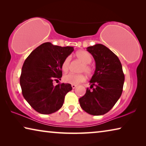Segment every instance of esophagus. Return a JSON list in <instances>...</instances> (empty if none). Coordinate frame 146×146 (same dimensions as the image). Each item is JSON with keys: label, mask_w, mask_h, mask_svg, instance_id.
<instances>
[{"label": "esophagus", "mask_w": 146, "mask_h": 146, "mask_svg": "<svg viewBox=\"0 0 146 146\" xmlns=\"http://www.w3.org/2000/svg\"><path fill=\"white\" fill-rule=\"evenodd\" d=\"M71 87H72V88H73V89H75V88L76 87V85L72 84V85H71Z\"/></svg>", "instance_id": "obj_1"}]
</instances>
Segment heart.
Here are the masks:
<instances>
[{"instance_id": "heart-1", "label": "heart", "mask_w": 146, "mask_h": 146, "mask_svg": "<svg viewBox=\"0 0 146 146\" xmlns=\"http://www.w3.org/2000/svg\"><path fill=\"white\" fill-rule=\"evenodd\" d=\"M75 55L79 60L83 63L82 67L80 68V71L84 72L88 75H90L93 72V69L90 64L92 61L91 55L86 51H78L75 53ZM71 57L70 56L66 57L64 59L62 64V71H68L70 68ZM64 80L66 83H69L70 84H78L80 82H83L86 80V76L83 74H74L68 73L67 75L64 76Z\"/></svg>"}]
</instances>
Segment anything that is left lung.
<instances>
[{"instance_id":"8db88e82","label":"left lung","mask_w":146,"mask_h":146,"mask_svg":"<svg viewBox=\"0 0 146 146\" xmlns=\"http://www.w3.org/2000/svg\"><path fill=\"white\" fill-rule=\"evenodd\" d=\"M87 51L95 59L96 69L90 81V89L87 88L79 102L89 114L102 115L115 106L122 95L124 74L119 58L106 46L95 44L88 47Z\"/></svg>"}]
</instances>
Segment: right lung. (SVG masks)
Here are the masks:
<instances>
[{
    "instance_id": "right-lung-1",
    "label": "right lung",
    "mask_w": 146,
    "mask_h": 146,
    "mask_svg": "<svg viewBox=\"0 0 146 146\" xmlns=\"http://www.w3.org/2000/svg\"><path fill=\"white\" fill-rule=\"evenodd\" d=\"M73 50V47L45 42L34 49L24 61L20 84L24 98L36 111L48 115L62 108L66 95L72 87L64 83L54 86L53 82L60 80L62 64Z\"/></svg>"
}]
</instances>
